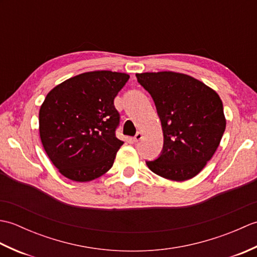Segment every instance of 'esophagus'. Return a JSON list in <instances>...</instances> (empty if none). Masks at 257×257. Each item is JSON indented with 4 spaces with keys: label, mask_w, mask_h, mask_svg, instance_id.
Returning a JSON list of instances; mask_svg holds the SVG:
<instances>
[{
    "label": "esophagus",
    "mask_w": 257,
    "mask_h": 257,
    "mask_svg": "<svg viewBox=\"0 0 257 257\" xmlns=\"http://www.w3.org/2000/svg\"><path fill=\"white\" fill-rule=\"evenodd\" d=\"M141 139H143V134L138 132V133H137V135H136L135 137H134V140L136 141V143H138V141H140Z\"/></svg>",
    "instance_id": "esophagus-1"
}]
</instances>
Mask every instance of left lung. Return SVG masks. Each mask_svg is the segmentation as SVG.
<instances>
[{
	"instance_id": "8db88e82",
	"label": "left lung",
	"mask_w": 257,
	"mask_h": 257,
	"mask_svg": "<svg viewBox=\"0 0 257 257\" xmlns=\"http://www.w3.org/2000/svg\"><path fill=\"white\" fill-rule=\"evenodd\" d=\"M151 95L163 132V149L152 172L172 181H185L203 169L219 147L226 120L215 90L189 75L174 72L137 74Z\"/></svg>"
}]
</instances>
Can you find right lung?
Wrapping results in <instances>:
<instances>
[{
    "label": "right lung",
    "mask_w": 257,
    "mask_h": 257,
    "mask_svg": "<svg viewBox=\"0 0 257 257\" xmlns=\"http://www.w3.org/2000/svg\"><path fill=\"white\" fill-rule=\"evenodd\" d=\"M129 79L124 73L95 70L63 81L40 109V137L64 177L88 182L113 165L123 141L116 137L119 112L113 99Z\"/></svg>",
    "instance_id": "add662e5"
}]
</instances>
